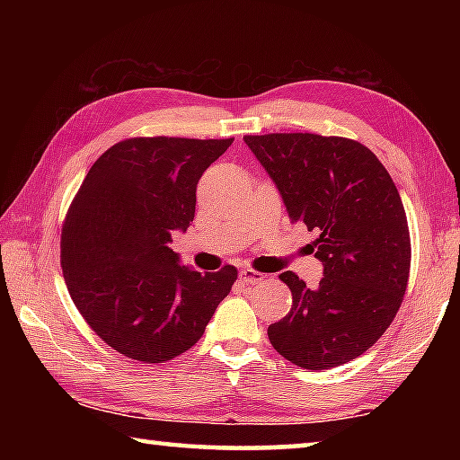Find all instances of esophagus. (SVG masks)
Listing matches in <instances>:
<instances>
[{
  "instance_id": "obj_1",
  "label": "esophagus",
  "mask_w": 460,
  "mask_h": 460,
  "mask_svg": "<svg viewBox=\"0 0 460 460\" xmlns=\"http://www.w3.org/2000/svg\"><path fill=\"white\" fill-rule=\"evenodd\" d=\"M239 278H241V282H245V284H260V282H263V278H266V276H263L261 271L245 268V270L239 271Z\"/></svg>"
}]
</instances>
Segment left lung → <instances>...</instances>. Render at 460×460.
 I'll list each match as a JSON object with an SVG mask.
<instances>
[{
  "mask_svg": "<svg viewBox=\"0 0 460 460\" xmlns=\"http://www.w3.org/2000/svg\"><path fill=\"white\" fill-rule=\"evenodd\" d=\"M276 182L290 223L316 233L324 278L308 288L294 271L292 308L268 326L270 342L305 369H331L363 355L398 314L411 245L392 176L367 146L318 134L243 136ZM314 252V249H313Z\"/></svg>",
  "mask_w": 460,
  "mask_h": 460,
  "instance_id": "8db88e82",
  "label": "left lung"
}]
</instances>
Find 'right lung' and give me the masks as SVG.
I'll return each mask as SVG.
<instances>
[{
  "mask_svg": "<svg viewBox=\"0 0 460 460\" xmlns=\"http://www.w3.org/2000/svg\"><path fill=\"white\" fill-rule=\"evenodd\" d=\"M227 139L129 137L91 166L68 207L60 268L76 310L129 359L166 363L197 342L237 270L194 271L168 247L192 223L202 172Z\"/></svg>",
  "mask_w": 460,
  "mask_h": 460,
  "instance_id": "1",
  "label": "right lung"
}]
</instances>
